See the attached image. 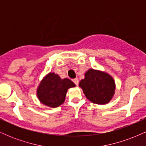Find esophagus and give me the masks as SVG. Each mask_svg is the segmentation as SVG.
<instances>
[{
	"mask_svg": "<svg viewBox=\"0 0 146 146\" xmlns=\"http://www.w3.org/2000/svg\"><path fill=\"white\" fill-rule=\"evenodd\" d=\"M73 82H74L75 84L76 85V86H78V84H79V80H78V78H75V79H74V80H73Z\"/></svg>",
	"mask_w": 146,
	"mask_h": 146,
	"instance_id": "1",
	"label": "esophagus"
}]
</instances>
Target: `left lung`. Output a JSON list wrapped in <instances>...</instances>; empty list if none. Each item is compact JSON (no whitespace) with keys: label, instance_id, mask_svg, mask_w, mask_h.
I'll list each match as a JSON object with an SVG mask.
<instances>
[{"label":"left lung","instance_id":"8db88e82","mask_svg":"<svg viewBox=\"0 0 146 146\" xmlns=\"http://www.w3.org/2000/svg\"><path fill=\"white\" fill-rule=\"evenodd\" d=\"M86 98L97 104H106L113 98L115 84L111 76L104 72L89 69L79 84Z\"/></svg>","mask_w":146,"mask_h":146}]
</instances>
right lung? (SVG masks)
<instances>
[{
  "mask_svg": "<svg viewBox=\"0 0 146 146\" xmlns=\"http://www.w3.org/2000/svg\"><path fill=\"white\" fill-rule=\"evenodd\" d=\"M74 86L75 84L69 79L62 80L59 75L50 73L42 81L37 95L43 104L55 108L64 103L67 90Z\"/></svg>",
  "mask_w": 146,
  "mask_h": 146,
  "instance_id": "right-lung-1",
  "label": "right lung"
}]
</instances>
